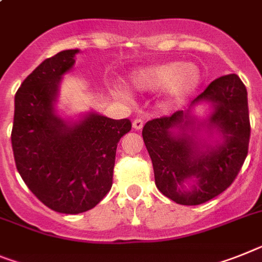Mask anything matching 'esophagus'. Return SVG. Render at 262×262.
<instances>
[{
	"label": "esophagus",
	"mask_w": 262,
	"mask_h": 262,
	"mask_svg": "<svg viewBox=\"0 0 262 262\" xmlns=\"http://www.w3.org/2000/svg\"><path fill=\"white\" fill-rule=\"evenodd\" d=\"M133 128L136 131H140L143 128V120L142 119H135L133 122Z\"/></svg>",
	"instance_id": "obj_1"
}]
</instances>
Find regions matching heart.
Returning <instances> with one entry per match:
<instances>
[{"mask_svg": "<svg viewBox=\"0 0 262 262\" xmlns=\"http://www.w3.org/2000/svg\"><path fill=\"white\" fill-rule=\"evenodd\" d=\"M203 82V74L198 64L192 62L168 61L135 69L129 73V87L139 93L160 90L159 102L171 108L182 104L192 97ZM120 97L127 98V91L118 89Z\"/></svg>", "mask_w": 262, "mask_h": 262, "instance_id": "heart-1", "label": "heart"}]
</instances>
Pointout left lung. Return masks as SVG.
I'll list each match as a JSON object with an SVG mask.
<instances>
[{"mask_svg":"<svg viewBox=\"0 0 262 262\" xmlns=\"http://www.w3.org/2000/svg\"><path fill=\"white\" fill-rule=\"evenodd\" d=\"M200 105L210 110L204 118ZM142 135L159 191L178 204H203L233 183L247 158V89L236 74L220 77L187 110L147 122Z\"/></svg>","mask_w":262,"mask_h":262,"instance_id":"1","label":"left lung"}]
</instances>
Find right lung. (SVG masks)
Segmentation results:
<instances>
[{"label": "right lung", "mask_w": 262, "mask_h": 262, "mask_svg": "<svg viewBox=\"0 0 262 262\" xmlns=\"http://www.w3.org/2000/svg\"><path fill=\"white\" fill-rule=\"evenodd\" d=\"M79 49L45 59L22 82L14 98L12 147L19 175L46 207L59 213L86 212L113 185L118 142L131 129L90 110L77 116L57 107L64 74Z\"/></svg>", "instance_id": "1"}]
</instances>
